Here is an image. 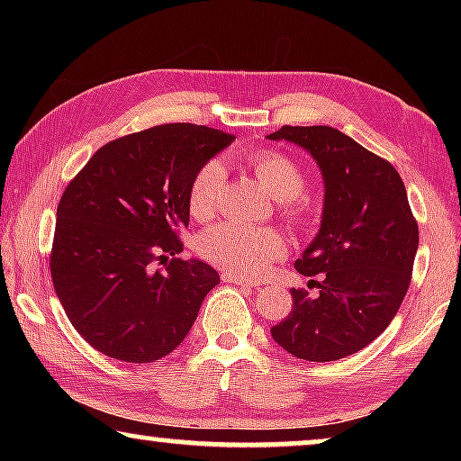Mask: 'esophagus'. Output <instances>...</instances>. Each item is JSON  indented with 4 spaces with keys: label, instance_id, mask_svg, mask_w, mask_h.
<instances>
[{
    "label": "esophagus",
    "instance_id": "esophagus-1",
    "mask_svg": "<svg viewBox=\"0 0 461 461\" xmlns=\"http://www.w3.org/2000/svg\"><path fill=\"white\" fill-rule=\"evenodd\" d=\"M221 280L225 285H238V286H258V285H254V283H248V280H244V278H240V276H236V275H230V272H223L221 275Z\"/></svg>",
    "mask_w": 461,
    "mask_h": 461
}]
</instances>
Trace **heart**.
Returning <instances> with one entry per match:
<instances>
[{
    "instance_id": "heart-1",
    "label": "heart",
    "mask_w": 461,
    "mask_h": 461,
    "mask_svg": "<svg viewBox=\"0 0 461 461\" xmlns=\"http://www.w3.org/2000/svg\"><path fill=\"white\" fill-rule=\"evenodd\" d=\"M252 168L267 191L283 201V213L294 225L311 223V207L299 194L307 185L305 170L291 156L272 148H262L241 156ZM223 167L209 160L193 175L186 203L194 220H207L215 212L217 194L221 191ZM197 252L201 258L220 267L240 278H260L267 275L272 262L283 258L286 252L285 238L272 228L225 221L209 228L197 238Z\"/></svg>"
}]
</instances>
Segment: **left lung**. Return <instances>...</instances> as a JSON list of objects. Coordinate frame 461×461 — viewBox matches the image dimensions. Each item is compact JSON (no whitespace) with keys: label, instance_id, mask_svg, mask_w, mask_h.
I'll return each instance as SVG.
<instances>
[{"label":"left lung","instance_id":"obj_1","mask_svg":"<svg viewBox=\"0 0 461 461\" xmlns=\"http://www.w3.org/2000/svg\"><path fill=\"white\" fill-rule=\"evenodd\" d=\"M270 140L299 144L325 181L321 230L294 268L317 276L293 288V309L272 339L299 360L333 362L386 330L409 291L419 225L388 160L330 126H283Z\"/></svg>","mask_w":461,"mask_h":461}]
</instances>
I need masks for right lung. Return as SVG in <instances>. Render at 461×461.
<instances>
[{
	"label": "right lung",
	"mask_w": 461,
	"mask_h": 461,
	"mask_svg": "<svg viewBox=\"0 0 461 461\" xmlns=\"http://www.w3.org/2000/svg\"><path fill=\"white\" fill-rule=\"evenodd\" d=\"M233 140L165 123L112 140L67 185L57 209L50 275L81 338L115 360L148 364L186 338L220 275L183 260L193 175Z\"/></svg>",
	"instance_id": "add662e5"
}]
</instances>
